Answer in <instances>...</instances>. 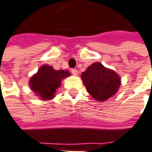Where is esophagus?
Wrapping results in <instances>:
<instances>
[{
	"label": "esophagus",
	"instance_id": "34e87169",
	"mask_svg": "<svg viewBox=\"0 0 152 152\" xmlns=\"http://www.w3.org/2000/svg\"><path fill=\"white\" fill-rule=\"evenodd\" d=\"M72 73L73 74V75H77L78 74V70L77 69H72Z\"/></svg>",
	"mask_w": 152,
	"mask_h": 152
}]
</instances>
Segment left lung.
Segmentation results:
<instances>
[{
	"mask_svg": "<svg viewBox=\"0 0 152 152\" xmlns=\"http://www.w3.org/2000/svg\"><path fill=\"white\" fill-rule=\"evenodd\" d=\"M81 79L92 97L98 101H105L116 94L121 84V79L113 70L95 62L82 72Z\"/></svg>",
	"mask_w": 152,
	"mask_h": 152,
	"instance_id": "left-lung-1",
	"label": "left lung"
}]
</instances>
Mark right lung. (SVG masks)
Here are the masks:
<instances>
[{"mask_svg": "<svg viewBox=\"0 0 152 152\" xmlns=\"http://www.w3.org/2000/svg\"><path fill=\"white\" fill-rule=\"evenodd\" d=\"M71 75L67 70H55L53 66L43 65L29 80L30 88L41 99L54 98V93L61 85V80Z\"/></svg>", "mask_w": 152, "mask_h": 152, "instance_id": "add662e5", "label": "right lung"}]
</instances>
